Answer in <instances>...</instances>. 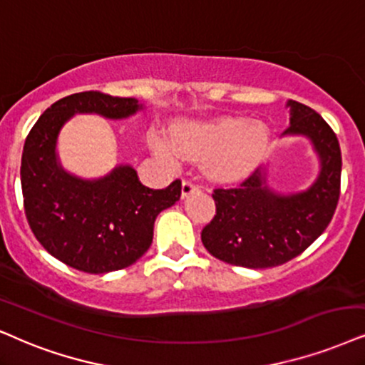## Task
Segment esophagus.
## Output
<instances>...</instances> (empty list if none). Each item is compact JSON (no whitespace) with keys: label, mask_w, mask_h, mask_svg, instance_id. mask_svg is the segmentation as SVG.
Masks as SVG:
<instances>
[{"label":"esophagus","mask_w":365,"mask_h":365,"mask_svg":"<svg viewBox=\"0 0 365 365\" xmlns=\"http://www.w3.org/2000/svg\"><path fill=\"white\" fill-rule=\"evenodd\" d=\"M197 190H198V185L195 182H193V180H190V178L183 180V183H182V195L183 197L190 195V193L197 192Z\"/></svg>","instance_id":"obj_1"}]
</instances>
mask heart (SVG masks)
I'll return each mask as SVG.
<instances>
[{
	"mask_svg": "<svg viewBox=\"0 0 365 365\" xmlns=\"http://www.w3.org/2000/svg\"><path fill=\"white\" fill-rule=\"evenodd\" d=\"M177 148L192 158L205 161V172L217 180H236L251 172L264 158L269 146V129L242 118H220L209 123H185L173 128ZM155 153L168 163L180 160L178 151L155 136Z\"/></svg>",
	"mask_w": 365,
	"mask_h": 365,
	"instance_id": "obj_1",
	"label": "heart"
}]
</instances>
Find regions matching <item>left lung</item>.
<instances>
[{
  "label": "left lung",
  "mask_w": 365,
  "mask_h": 365,
  "mask_svg": "<svg viewBox=\"0 0 365 365\" xmlns=\"http://www.w3.org/2000/svg\"><path fill=\"white\" fill-rule=\"evenodd\" d=\"M292 123L284 135H305L315 145L320 177L303 193L276 195L255 170L236 187L214 188L215 215L202 229V242L232 266L273 267L302 255L330 224L340 197L342 153L334 129L317 110L289 101Z\"/></svg>",
  "instance_id": "obj_1"
}]
</instances>
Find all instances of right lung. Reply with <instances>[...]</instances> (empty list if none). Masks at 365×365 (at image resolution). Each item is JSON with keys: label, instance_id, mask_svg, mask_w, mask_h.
Returning <instances> with one entry per match:
<instances>
[{"label": "right lung", "instance_id": "obj_1", "mask_svg": "<svg viewBox=\"0 0 365 365\" xmlns=\"http://www.w3.org/2000/svg\"><path fill=\"white\" fill-rule=\"evenodd\" d=\"M141 106L133 98L86 91L57 101L30 129L21 156L23 207L36 241L73 269L103 274L131 266L148 251L161 210L182 195V180L145 187L131 167L87 182L63 172L55 158L62 124L76 113L119 119Z\"/></svg>", "mask_w": 365, "mask_h": 365}]
</instances>
